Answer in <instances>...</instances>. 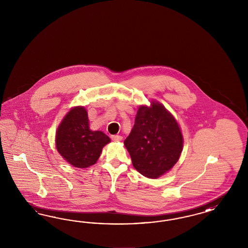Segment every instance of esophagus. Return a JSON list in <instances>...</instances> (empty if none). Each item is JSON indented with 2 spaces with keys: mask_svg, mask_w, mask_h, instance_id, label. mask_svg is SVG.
<instances>
[{
  "mask_svg": "<svg viewBox=\"0 0 248 248\" xmlns=\"http://www.w3.org/2000/svg\"><path fill=\"white\" fill-rule=\"evenodd\" d=\"M111 138H112V140H113V141H115V142H117V141H121V140L123 139V137H122L121 135H112V136H111Z\"/></svg>",
  "mask_w": 248,
  "mask_h": 248,
  "instance_id": "esophagus-1",
  "label": "esophagus"
}]
</instances>
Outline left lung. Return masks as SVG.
<instances>
[{
  "label": "left lung",
  "mask_w": 248,
  "mask_h": 248,
  "mask_svg": "<svg viewBox=\"0 0 248 248\" xmlns=\"http://www.w3.org/2000/svg\"><path fill=\"white\" fill-rule=\"evenodd\" d=\"M135 169L148 178H158L176 164L183 149L177 122L161 104L141 106L135 125L124 140Z\"/></svg>",
  "instance_id": "left-lung-1"
}]
</instances>
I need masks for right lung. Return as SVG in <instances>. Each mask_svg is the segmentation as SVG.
<instances>
[{
    "label": "right lung",
    "instance_id": "add662e5",
    "mask_svg": "<svg viewBox=\"0 0 248 248\" xmlns=\"http://www.w3.org/2000/svg\"><path fill=\"white\" fill-rule=\"evenodd\" d=\"M110 138L101 131H91L84 107L73 108L56 133V148L68 163L78 168L94 165Z\"/></svg>",
    "mask_w": 248,
    "mask_h": 248
}]
</instances>
